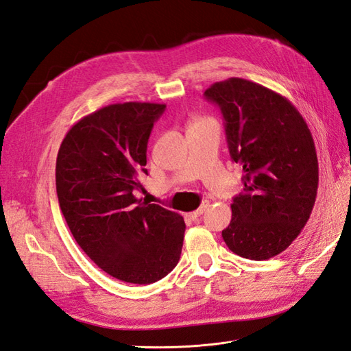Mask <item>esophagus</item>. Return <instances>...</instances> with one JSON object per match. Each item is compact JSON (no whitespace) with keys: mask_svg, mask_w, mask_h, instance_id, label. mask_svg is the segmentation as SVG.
Segmentation results:
<instances>
[{"mask_svg":"<svg viewBox=\"0 0 351 351\" xmlns=\"http://www.w3.org/2000/svg\"><path fill=\"white\" fill-rule=\"evenodd\" d=\"M206 208H208V204H204L200 208H197L196 210H193V212H190V214H187V217H189L190 219H197L202 214H204Z\"/></svg>","mask_w":351,"mask_h":351,"instance_id":"34e87169","label":"esophagus"}]
</instances>
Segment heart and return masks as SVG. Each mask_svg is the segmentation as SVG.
<instances>
[{
	"label": "heart",
	"mask_w": 351,
	"mask_h": 351,
	"mask_svg": "<svg viewBox=\"0 0 351 351\" xmlns=\"http://www.w3.org/2000/svg\"><path fill=\"white\" fill-rule=\"evenodd\" d=\"M199 121H205V120H196V121H195V123H199Z\"/></svg>",
	"instance_id": "1"
}]
</instances>
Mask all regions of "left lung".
Segmentation results:
<instances>
[{
	"label": "left lung",
	"mask_w": 351,
	"mask_h": 351,
	"mask_svg": "<svg viewBox=\"0 0 351 351\" xmlns=\"http://www.w3.org/2000/svg\"><path fill=\"white\" fill-rule=\"evenodd\" d=\"M226 120L231 159L243 167V192L231 204L222 239L231 252L265 261L300 234L316 200L319 167L312 133L282 95L240 77L205 90Z\"/></svg>",
	"instance_id": "1"
}]
</instances>
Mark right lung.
<instances>
[{
    "label": "right lung",
    "instance_id": "obj_1",
    "mask_svg": "<svg viewBox=\"0 0 351 351\" xmlns=\"http://www.w3.org/2000/svg\"><path fill=\"white\" fill-rule=\"evenodd\" d=\"M164 104H111L62 139L56 184L62 215L83 252L111 277L152 284L174 269L186 224L177 212L134 196Z\"/></svg>",
    "mask_w": 351,
    "mask_h": 351
}]
</instances>
